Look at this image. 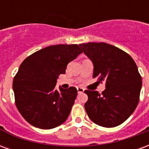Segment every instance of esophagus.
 <instances>
[{
    "instance_id": "esophagus-1",
    "label": "esophagus",
    "mask_w": 149,
    "mask_h": 149,
    "mask_svg": "<svg viewBox=\"0 0 149 149\" xmlns=\"http://www.w3.org/2000/svg\"><path fill=\"white\" fill-rule=\"evenodd\" d=\"M84 88L81 87H77V92L78 93H84Z\"/></svg>"
}]
</instances>
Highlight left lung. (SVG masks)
Here are the masks:
<instances>
[{"mask_svg": "<svg viewBox=\"0 0 149 149\" xmlns=\"http://www.w3.org/2000/svg\"><path fill=\"white\" fill-rule=\"evenodd\" d=\"M82 52L93 64V78L105 82L102 93L85 90L84 104L88 117L95 124L112 128L121 125L132 114L140 100L142 80L130 56L106 43L80 44Z\"/></svg>", "mask_w": 149, "mask_h": 149, "instance_id": "obj_1", "label": "left lung"}]
</instances>
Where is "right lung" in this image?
<instances>
[{"label": "right lung", "instance_id": "obj_1", "mask_svg": "<svg viewBox=\"0 0 149 149\" xmlns=\"http://www.w3.org/2000/svg\"><path fill=\"white\" fill-rule=\"evenodd\" d=\"M77 45H50L24 59L13 78L15 103L24 120L34 127L51 129L63 124L77 95L75 87L56 89V79L81 54Z\"/></svg>", "mask_w": 149, "mask_h": 149}]
</instances>
